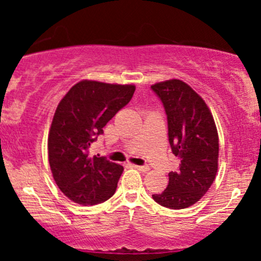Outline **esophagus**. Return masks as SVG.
Returning a JSON list of instances; mask_svg holds the SVG:
<instances>
[{
    "instance_id": "34e87169",
    "label": "esophagus",
    "mask_w": 261,
    "mask_h": 261,
    "mask_svg": "<svg viewBox=\"0 0 261 261\" xmlns=\"http://www.w3.org/2000/svg\"><path fill=\"white\" fill-rule=\"evenodd\" d=\"M134 168H136L137 170H140V172H143V173L148 172V170H149L148 166H136V164H135Z\"/></svg>"
}]
</instances>
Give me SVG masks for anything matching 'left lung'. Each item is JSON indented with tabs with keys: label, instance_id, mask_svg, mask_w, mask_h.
I'll return each instance as SVG.
<instances>
[{
	"label": "left lung",
	"instance_id": "left-lung-1",
	"mask_svg": "<svg viewBox=\"0 0 261 261\" xmlns=\"http://www.w3.org/2000/svg\"><path fill=\"white\" fill-rule=\"evenodd\" d=\"M163 104L168 140L180 164L170 172L168 187L152 197L164 207L180 210L199 201L216 178L218 135L214 116L197 93L180 80L151 86Z\"/></svg>",
	"mask_w": 261,
	"mask_h": 261
}]
</instances>
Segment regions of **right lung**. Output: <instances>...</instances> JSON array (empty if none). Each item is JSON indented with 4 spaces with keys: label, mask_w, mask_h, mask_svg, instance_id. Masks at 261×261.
<instances>
[{
    "label": "right lung",
    "mask_w": 261,
    "mask_h": 261,
    "mask_svg": "<svg viewBox=\"0 0 261 261\" xmlns=\"http://www.w3.org/2000/svg\"><path fill=\"white\" fill-rule=\"evenodd\" d=\"M133 85L81 81L56 108L47 152L54 180L60 190L80 205H97L115 193L122 166L89 154L103 127L131 100Z\"/></svg>",
    "instance_id": "obj_1"
}]
</instances>
